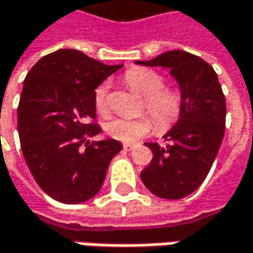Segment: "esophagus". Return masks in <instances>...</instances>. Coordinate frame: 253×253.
<instances>
[{"instance_id":"obj_1","label":"esophagus","mask_w":253,"mask_h":253,"mask_svg":"<svg viewBox=\"0 0 253 253\" xmlns=\"http://www.w3.org/2000/svg\"><path fill=\"white\" fill-rule=\"evenodd\" d=\"M123 148H125L126 150H133L134 148H136V145H134V143H125V145H123Z\"/></svg>"}]
</instances>
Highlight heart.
<instances>
[{
  "mask_svg": "<svg viewBox=\"0 0 253 253\" xmlns=\"http://www.w3.org/2000/svg\"><path fill=\"white\" fill-rule=\"evenodd\" d=\"M127 85L143 95V108L153 117L159 130H168L179 120L184 108V98L178 88L164 85L165 80L161 74L149 68L136 66L123 75ZM94 104L101 116H107L108 107V84L103 82L95 88ZM153 120L148 116L139 119H113L104 128L116 140L131 143L153 131Z\"/></svg>",
  "mask_w": 253,
  "mask_h": 253,
  "instance_id": "heart-1",
  "label": "heart"
}]
</instances>
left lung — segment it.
Masks as SVG:
<instances>
[{
	"instance_id": "obj_1",
	"label": "left lung",
	"mask_w": 253,
	"mask_h": 253,
	"mask_svg": "<svg viewBox=\"0 0 253 253\" xmlns=\"http://www.w3.org/2000/svg\"><path fill=\"white\" fill-rule=\"evenodd\" d=\"M137 63L168 68L184 98L178 123L164 136L167 145L145 143L153 158L140 178L152 194L184 198L206 179L224 136L226 98L217 74L204 59L184 50L165 52Z\"/></svg>"
}]
</instances>
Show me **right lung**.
I'll use <instances>...</instances> for the list:
<instances>
[{
    "label": "right lung",
    "mask_w": 253,
    "mask_h": 253,
    "mask_svg": "<svg viewBox=\"0 0 253 253\" xmlns=\"http://www.w3.org/2000/svg\"><path fill=\"white\" fill-rule=\"evenodd\" d=\"M122 65L108 66L75 49H59L27 74L17 108V128L27 167L39 187L65 204L100 191L111 159L123 149L114 139L89 142L95 88Z\"/></svg>",
    "instance_id": "obj_1"
}]
</instances>
